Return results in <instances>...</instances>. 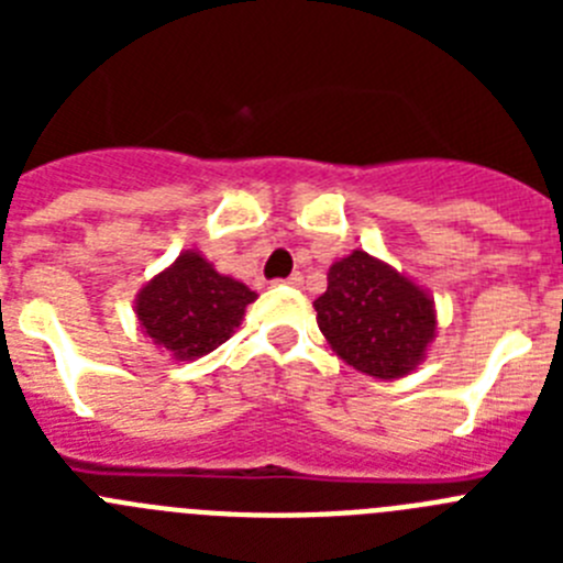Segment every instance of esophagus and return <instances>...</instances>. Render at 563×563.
I'll return each mask as SVG.
<instances>
[{
	"instance_id": "esophagus-1",
	"label": "esophagus",
	"mask_w": 563,
	"mask_h": 563,
	"mask_svg": "<svg viewBox=\"0 0 563 563\" xmlns=\"http://www.w3.org/2000/svg\"><path fill=\"white\" fill-rule=\"evenodd\" d=\"M301 282H305V278H301V273H292L290 278H285V282H276V285H287V287H301Z\"/></svg>"
}]
</instances>
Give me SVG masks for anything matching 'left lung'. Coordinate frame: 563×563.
Masks as SVG:
<instances>
[{
	"label": "left lung",
	"instance_id": "obj_1",
	"mask_svg": "<svg viewBox=\"0 0 563 563\" xmlns=\"http://www.w3.org/2000/svg\"><path fill=\"white\" fill-rule=\"evenodd\" d=\"M318 330L343 363L380 380L415 372L437 335L429 290L366 251L332 262L312 301Z\"/></svg>",
	"mask_w": 563,
	"mask_h": 563
}]
</instances>
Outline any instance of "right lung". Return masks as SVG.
I'll list each match as a JSON object with an SVG mask.
<instances>
[{"instance_id": "obj_1", "label": "right lung", "mask_w": 563, "mask_h": 563, "mask_svg": "<svg viewBox=\"0 0 563 563\" xmlns=\"http://www.w3.org/2000/svg\"><path fill=\"white\" fill-rule=\"evenodd\" d=\"M256 292L225 276L200 251H183L141 287L134 316L143 335L174 361H197L236 332Z\"/></svg>"}]
</instances>
